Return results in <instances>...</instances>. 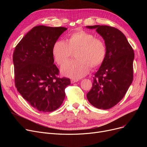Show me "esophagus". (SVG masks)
<instances>
[{
    "label": "esophagus",
    "mask_w": 147,
    "mask_h": 147,
    "mask_svg": "<svg viewBox=\"0 0 147 147\" xmlns=\"http://www.w3.org/2000/svg\"><path fill=\"white\" fill-rule=\"evenodd\" d=\"M79 81V80L78 79H71V83H74L75 82H78Z\"/></svg>",
    "instance_id": "1"
}]
</instances>
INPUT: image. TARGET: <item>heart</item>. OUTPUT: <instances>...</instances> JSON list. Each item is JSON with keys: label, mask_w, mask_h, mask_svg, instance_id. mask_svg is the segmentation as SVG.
I'll return each mask as SVG.
<instances>
[{"label": "heart", "mask_w": 147, "mask_h": 147, "mask_svg": "<svg viewBox=\"0 0 147 147\" xmlns=\"http://www.w3.org/2000/svg\"><path fill=\"white\" fill-rule=\"evenodd\" d=\"M75 61H70L61 69L63 74L72 78H80L86 75L91 68L95 69L104 63L107 47L101 38L92 33L79 30L69 36L68 42L59 40L53 45L52 53L57 64H65L76 52Z\"/></svg>", "instance_id": "b5f03b06"}]
</instances>
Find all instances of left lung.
Returning <instances> with one entry per match:
<instances>
[{"instance_id":"8db88e82","label":"left lung","mask_w":147,"mask_h":147,"mask_svg":"<svg viewBox=\"0 0 147 147\" xmlns=\"http://www.w3.org/2000/svg\"><path fill=\"white\" fill-rule=\"evenodd\" d=\"M87 27L96 28L107 47L105 59L95 74L87 98L98 109H110L121 101L132 83L134 52L124 34L117 28L98 25Z\"/></svg>"}]
</instances>
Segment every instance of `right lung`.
Returning a JSON list of instances; mask_svg holds the SVG:
<instances>
[{
  "mask_svg": "<svg viewBox=\"0 0 147 147\" xmlns=\"http://www.w3.org/2000/svg\"><path fill=\"white\" fill-rule=\"evenodd\" d=\"M67 28L38 26L15 46L13 53L15 85L23 98L41 112L58 109L71 83L58 78L59 70L52 53L53 45Z\"/></svg>",
  "mask_w": 147,
  "mask_h": 147,
  "instance_id": "1",
  "label": "right lung"
}]
</instances>
